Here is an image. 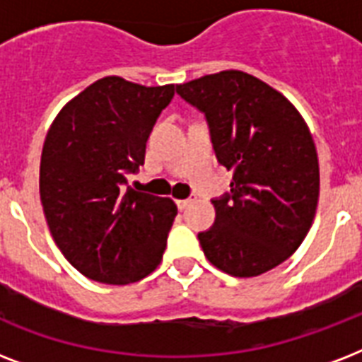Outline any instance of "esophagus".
<instances>
[{
  "mask_svg": "<svg viewBox=\"0 0 362 362\" xmlns=\"http://www.w3.org/2000/svg\"><path fill=\"white\" fill-rule=\"evenodd\" d=\"M193 201H195V197L180 199V201H176V206H178V209H180V210H184V209H187V206H189V204H192Z\"/></svg>",
  "mask_w": 362,
  "mask_h": 362,
  "instance_id": "esophagus-1",
  "label": "esophagus"
}]
</instances>
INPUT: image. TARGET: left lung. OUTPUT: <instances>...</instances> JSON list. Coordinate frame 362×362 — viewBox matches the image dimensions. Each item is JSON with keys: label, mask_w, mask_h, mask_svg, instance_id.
<instances>
[{"label": "left lung", "mask_w": 362, "mask_h": 362, "mask_svg": "<svg viewBox=\"0 0 362 362\" xmlns=\"http://www.w3.org/2000/svg\"><path fill=\"white\" fill-rule=\"evenodd\" d=\"M203 110L216 156L233 170L231 193L216 199V223L199 233L204 255L235 278L284 263L308 235L320 199L314 139L289 99L244 71L176 84Z\"/></svg>", "instance_id": "obj_1"}]
</instances>
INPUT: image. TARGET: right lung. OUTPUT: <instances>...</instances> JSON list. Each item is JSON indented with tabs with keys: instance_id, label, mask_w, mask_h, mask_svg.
Listing matches in <instances>:
<instances>
[{
	"instance_id": "add662e5",
	"label": "right lung",
	"mask_w": 362,
	"mask_h": 362,
	"mask_svg": "<svg viewBox=\"0 0 362 362\" xmlns=\"http://www.w3.org/2000/svg\"><path fill=\"white\" fill-rule=\"evenodd\" d=\"M175 84L105 76L64 105L45 139L39 193L48 229L81 274L127 286L158 269L178 209L125 187Z\"/></svg>"
}]
</instances>
